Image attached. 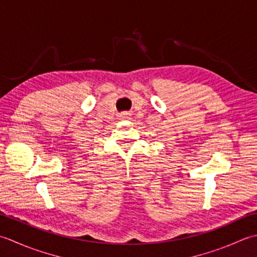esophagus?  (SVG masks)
I'll list each match as a JSON object with an SVG mask.
<instances>
[{"label":"esophagus","mask_w":257,"mask_h":257,"mask_svg":"<svg viewBox=\"0 0 257 257\" xmlns=\"http://www.w3.org/2000/svg\"><path fill=\"white\" fill-rule=\"evenodd\" d=\"M127 115H128V113H126V112H124L122 115H121V116L123 117V118H128V116H127Z\"/></svg>","instance_id":"1"}]
</instances>
